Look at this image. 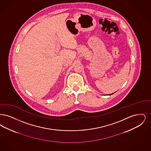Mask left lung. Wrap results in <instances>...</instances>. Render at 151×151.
Masks as SVG:
<instances>
[{
  "mask_svg": "<svg viewBox=\"0 0 151 151\" xmlns=\"http://www.w3.org/2000/svg\"><path fill=\"white\" fill-rule=\"evenodd\" d=\"M112 94H113V93H111V94H109V95H112Z\"/></svg>",
  "mask_w": 151,
  "mask_h": 151,
  "instance_id": "obj_1",
  "label": "left lung"
}]
</instances>
